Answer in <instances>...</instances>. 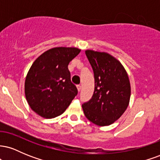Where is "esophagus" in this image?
<instances>
[{
    "label": "esophagus",
    "instance_id": "34e87169",
    "mask_svg": "<svg viewBox=\"0 0 160 160\" xmlns=\"http://www.w3.org/2000/svg\"><path fill=\"white\" fill-rule=\"evenodd\" d=\"M77 88H78V92H80V90H81V86H80V85H78V86H77Z\"/></svg>",
    "mask_w": 160,
    "mask_h": 160
}]
</instances>
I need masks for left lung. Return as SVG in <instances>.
<instances>
[{"label":"left lung","instance_id":"8db88e82","mask_svg":"<svg viewBox=\"0 0 160 160\" xmlns=\"http://www.w3.org/2000/svg\"><path fill=\"white\" fill-rule=\"evenodd\" d=\"M86 56L92 68L95 90L82 104L86 117L97 126H109L118 120L129 104L131 86L127 72L109 53L87 49Z\"/></svg>","mask_w":160,"mask_h":160}]
</instances>
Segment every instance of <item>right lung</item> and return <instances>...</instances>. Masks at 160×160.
Wrapping results in <instances>:
<instances>
[{"instance_id":"obj_1","label":"right lung","mask_w":160,"mask_h":160,"mask_svg":"<svg viewBox=\"0 0 160 160\" xmlns=\"http://www.w3.org/2000/svg\"><path fill=\"white\" fill-rule=\"evenodd\" d=\"M80 52L76 47H55L31 66L25 78V98L40 117L51 119L62 114L78 95L68 66Z\"/></svg>"}]
</instances>
